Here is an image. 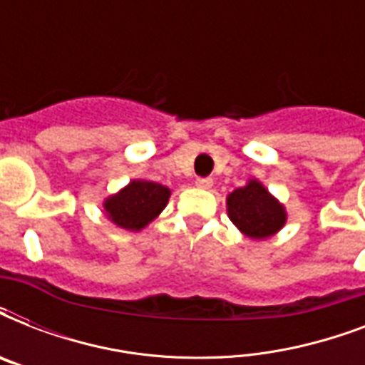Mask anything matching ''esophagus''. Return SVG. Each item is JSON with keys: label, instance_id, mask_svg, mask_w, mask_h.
Returning <instances> with one entry per match:
<instances>
[{"label": "esophagus", "instance_id": "34e87169", "mask_svg": "<svg viewBox=\"0 0 365 365\" xmlns=\"http://www.w3.org/2000/svg\"><path fill=\"white\" fill-rule=\"evenodd\" d=\"M212 183H214V182H212L210 178H199V180L195 182V185H197L199 189H210Z\"/></svg>", "mask_w": 365, "mask_h": 365}]
</instances>
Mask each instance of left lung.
<instances>
[{"label":"left lung","instance_id":"left-lung-1","mask_svg":"<svg viewBox=\"0 0 365 365\" xmlns=\"http://www.w3.org/2000/svg\"><path fill=\"white\" fill-rule=\"evenodd\" d=\"M227 216L244 237L265 240L286 225L288 212L257 178H250L246 185L227 195Z\"/></svg>","mask_w":365,"mask_h":365}]
</instances>
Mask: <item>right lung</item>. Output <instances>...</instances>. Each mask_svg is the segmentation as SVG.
<instances>
[{
    "label": "right lung",
    "instance_id": "right-lung-1",
    "mask_svg": "<svg viewBox=\"0 0 365 365\" xmlns=\"http://www.w3.org/2000/svg\"><path fill=\"white\" fill-rule=\"evenodd\" d=\"M172 191L166 185L138 178L104 199V214L113 225L126 231H142L166 208Z\"/></svg>",
    "mask_w": 365,
    "mask_h": 365
}]
</instances>
